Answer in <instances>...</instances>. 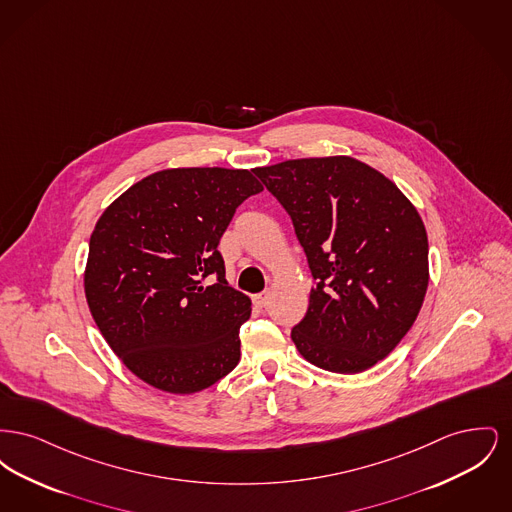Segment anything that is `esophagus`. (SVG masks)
Wrapping results in <instances>:
<instances>
[{
    "label": "esophagus",
    "instance_id": "esophagus-1",
    "mask_svg": "<svg viewBox=\"0 0 512 512\" xmlns=\"http://www.w3.org/2000/svg\"><path fill=\"white\" fill-rule=\"evenodd\" d=\"M267 301L268 292L255 293V295H253V305L259 307V309H263V307L267 305Z\"/></svg>",
    "mask_w": 512,
    "mask_h": 512
}]
</instances>
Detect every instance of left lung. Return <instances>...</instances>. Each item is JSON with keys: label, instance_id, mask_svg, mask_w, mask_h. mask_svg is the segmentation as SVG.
<instances>
[{"label": "left lung", "instance_id": "1", "mask_svg": "<svg viewBox=\"0 0 512 512\" xmlns=\"http://www.w3.org/2000/svg\"><path fill=\"white\" fill-rule=\"evenodd\" d=\"M253 172L290 215L315 280L307 315L293 326L297 351L340 374L388 357L428 288V236L411 201L351 157Z\"/></svg>", "mask_w": 512, "mask_h": 512}]
</instances>
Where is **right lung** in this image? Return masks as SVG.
Listing matches in <instances>:
<instances>
[{"instance_id":"obj_1","label":"right lung","mask_w":512,"mask_h":512,"mask_svg":"<svg viewBox=\"0 0 512 512\" xmlns=\"http://www.w3.org/2000/svg\"><path fill=\"white\" fill-rule=\"evenodd\" d=\"M259 192L249 171L171 169L128 188L98 220L86 299L103 338L149 386L195 393L238 365L251 301L228 286L217 247Z\"/></svg>"}]
</instances>
